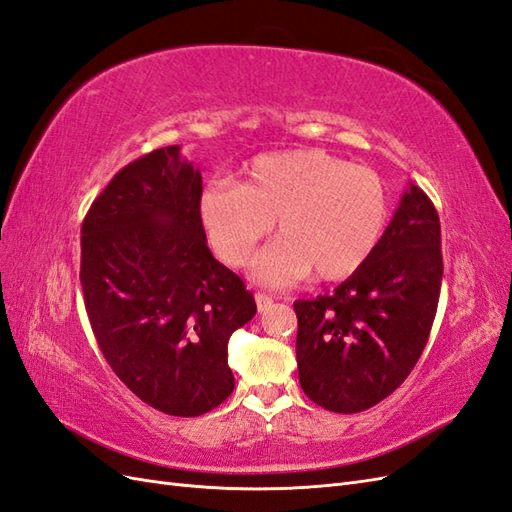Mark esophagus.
<instances>
[{
    "mask_svg": "<svg viewBox=\"0 0 512 512\" xmlns=\"http://www.w3.org/2000/svg\"><path fill=\"white\" fill-rule=\"evenodd\" d=\"M255 303H257V309H259V311H266V309L272 305V296L257 292V294H255Z\"/></svg>",
    "mask_w": 512,
    "mask_h": 512,
    "instance_id": "obj_1",
    "label": "esophagus"
}]
</instances>
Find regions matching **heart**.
Returning <instances> with one entry per match:
<instances>
[{
  "instance_id": "obj_1",
  "label": "heart",
  "mask_w": 512,
  "mask_h": 512,
  "mask_svg": "<svg viewBox=\"0 0 512 512\" xmlns=\"http://www.w3.org/2000/svg\"><path fill=\"white\" fill-rule=\"evenodd\" d=\"M209 242L222 261L242 268L272 229L279 235L253 266V277L287 287L309 272L344 281L383 242L391 216L385 181L322 149L255 157L238 186H209L199 201Z\"/></svg>"
}]
</instances>
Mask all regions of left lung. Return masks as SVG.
I'll use <instances>...</instances> for the list:
<instances>
[{"mask_svg":"<svg viewBox=\"0 0 512 512\" xmlns=\"http://www.w3.org/2000/svg\"><path fill=\"white\" fill-rule=\"evenodd\" d=\"M443 277L435 205L411 183L383 242L333 294L296 300V361L307 398L359 413L391 396L422 357Z\"/></svg>","mask_w":512,"mask_h":512,"instance_id":"left-lung-1","label":"left lung"}]
</instances>
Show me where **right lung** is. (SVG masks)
<instances>
[{
	"label": "right lung",
	"instance_id": "right-lung-1",
	"mask_svg": "<svg viewBox=\"0 0 512 512\" xmlns=\"http://www.w3.org/2000/svg\"><path fill=\"white\" fill-rule=\"evenodd\" d=\"M201 194L199 168L173 144L121 168L82 222L80 281L103 357L142 402L177 417L231 396L229 337L257 311L207 248Z\"/></svg>",
	"mask_w": 512,
	"mask_h": 512
}]
</instances>
